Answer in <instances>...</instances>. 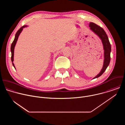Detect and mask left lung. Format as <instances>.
Here are the masks:
<instances>
[{
  "label": "left lung",
  "mask_w": 125,
  "mask_h": 125,
  "mask_svg": "<svg viewBox=\"0 0 125 125\" xmlns=\"http://www.w3.org/2000/svg\"><path fill=\"white\" fill-rule=\"evenodd\" d=\"M89 27H90L91 30L93 31L95 34H96L101 40L104 49V61L103 67L99 73L93 78V79H94L97 78L102 75L108 66L110 61L111 47L107 35L106 34L105 31L102 28L93 22L90 23Z\"/></svg>",
  "instance_id": "1"
}]
</instances>
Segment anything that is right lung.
<instances>
[{"label":"right lung","instance_id":"obj_1","mask_svg":"<svg viewBox=\"0 0 125 125\" xmlns=\"http://www.w3.org/2000/svg\"><path fill=\"white\" fill-rule=\"evenodd\" d=\"M28 27L27 26H24L23 27H22L18 31H17V32H16V34H15V39L12 42V43L11 44V61H12V64H13V66H14V67L15 68V65H14V64L13 63V61H14V48H15V46L16 45V44L17 43V40L18 39V38H19V36L20 35L21 32H22V31H23V29L25 27Z\"/></svg>","mask_w":125,"mask_h":125}]
</instances>
